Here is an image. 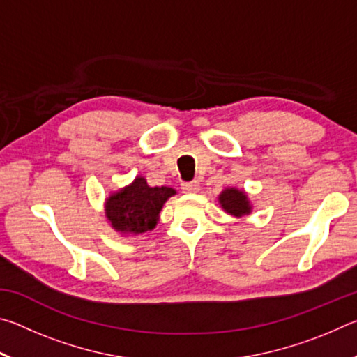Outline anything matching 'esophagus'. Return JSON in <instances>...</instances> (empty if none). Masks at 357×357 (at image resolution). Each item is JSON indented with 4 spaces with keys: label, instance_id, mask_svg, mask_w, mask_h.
Masks as SVG:
<instances>
[{
    "label": "esophagus",
    "instance_id": "34e87169",
    "mask_svg": "<svg viewBox=\"0 0 357 357\" xmlns=\"http://www.w3.org/2000/svg\"><path fill=\"white\" fill-rule=\"evenodd\" d=\"M181 189L185 193H197L200 190V183H198V181H190V183H184Z\"/></svg>",
    "mask_w": 357,
    "mask_h": 357
}]
</instances>
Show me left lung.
<instances>
[{
	"label": "left lung",
	"instance_id": "8db88e82",
	"mask_svg": "<svg viewBox=\"0 0 357 357\" xmlns=\"http://www.w3.org/2000/svg\"><path fill=\"white\" fill-rule=\"evenodd\" d=\"M219 203L225 213L234 217H244L252 213V204L244 190L228 187L219 195Z\"/></svg>",
	"mask_w": 357,
	"mask_h": 357
}]
</instances>
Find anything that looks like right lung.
<instances>
[{
  "label": "right lung",
  "instance_id": "add662e5",
  "mask_svg": "<svg viewBox=\"0 0 357 357\" xmlns=\"http://www.w3.org/2000/svg\"><path fill=\"white\" fill-rule=\"evenodd\" d=\"M174 193L172 187H149L146 179L137 176L134 183L107 198L105 215L116 231L143 234L155 228L162 208Z\"/></svg>",
  "mask_w": 357,
  "mask_h": 357
}]
</instances>
